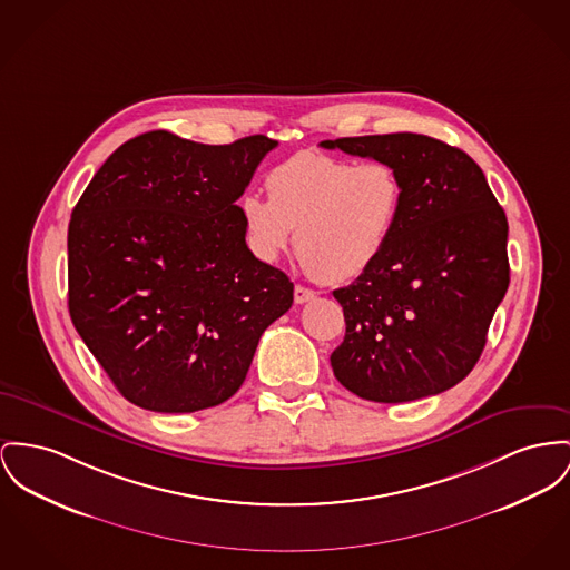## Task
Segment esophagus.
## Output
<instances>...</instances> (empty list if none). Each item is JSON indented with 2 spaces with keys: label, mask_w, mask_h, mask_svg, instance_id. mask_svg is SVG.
Masks as SVG:
<instances>
[{
  "label": "esophagus",
  "mask_w": 570,
  "mask_h": 570,
  "mask_svg": "<svg viewBox=\"0 0 570 570\" xmlns=\"http://www.w3.org/2000/svg\"><path fill=\"white\" fill-rule=\"evenodd\" d=\"M313 298H315V292H313V289L303 287V285H296V289H294V301H296V304L308 303V301H313Z\"/></svg>",
  "instance_id": "obj_1"
}]
</instances>
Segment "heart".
Wrapping results in <instances>:
<instances>
[{"mask_svg":"<svg viewBox=\"0 0 570 570\" xmlns=\"http://www.w3.org/2000/svg\"><path fill=\"white\" fill-rule=\"evenodd\" d=\"M267 198L244 194L242 220L255 253L278 259L292 244L304 266L328 283L363 276L389 248L404 212V179L382 159L356 164L304 151L274 166Z\"/></svg>","mask_w":570,"mask_h":570,"instance_id":"obj_1","label":"heart"}]
</instances>
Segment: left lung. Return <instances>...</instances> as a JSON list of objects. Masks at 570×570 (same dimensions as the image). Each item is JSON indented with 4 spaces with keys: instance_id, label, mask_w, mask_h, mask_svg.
Wrapping results in <instances>:
<instances>
[{
    "instance_id": "8db88e82",
    "label": "left lung",
    "mask_w": 570,
    "mask_h": 570,
    "mask_svg": "<svg viewBox=\"0 0 570 570\" xmlns=\"http://www.w3.org/2000/svg\"><path fill=\"white\" fill-rule=\"evenodd\" d=\"M324 149L393 164L404 212L382 259L335 289L345 337L335 379L363 400L443 393L475 367L510 283L508 220L482 168L421 134L324 140Z\"/></svg>"
}]
</instances>
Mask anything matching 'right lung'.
<instances>
[{
  "label": "right lung",
  "instance_id": "right-lung-1",
  "mask_svg": "<svg viewBox=\"0 0 570 570\" xmlns=\"http://www.w3.org/2000/svg\"><path fill=\"white\" fill-rule=\"evenodd\" d=\"M278 142L200 145L149 131L120 145L69 223V313L131 404L218 406L242 386L294 283L246 246L235 200Z\"/></svg>",
  "mask_w": 570,
  "mask_h": 570
}]
</instances>
